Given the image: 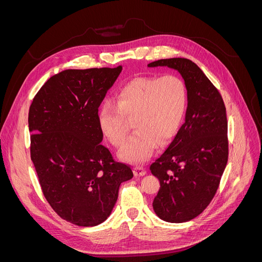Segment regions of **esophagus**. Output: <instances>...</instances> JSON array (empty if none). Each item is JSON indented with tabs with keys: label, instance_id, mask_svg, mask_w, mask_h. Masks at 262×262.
<instances>
[{
	"label": "esophagus",
	"instance_id": "1",
	"mask_svg": "<svg viewBox=\"0 0 262 262\" xmlns=\"http://www.w3.org/2000/svg\"><path fill=\"white\" fill-rule=\"evenodd\" d=\"M145 173H146L145 168L141 167V166H137V167H134V175H136L137 177H142V176H144Z\"/></svg>",
	"mask_w": 262,
	"mask_h": 262
}]
</instances>
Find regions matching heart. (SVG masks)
<instances>
[{
  "instance_id": "obj_1",
  "label": "heart",
  "mask_w": 262,
  "mask_h": 262,
  "mask_svg": "<svg viewBox=\"0 0 262 262\" xmlns=\"http://www.w3.org/2000/svg\"><path fill=\"white\" fill-rule=\"evenodd\" d=\"M187 108V89L179 77H138L117 94V105L105 102L98 123L113 145L120 147L130 131L138 129L119 153L121 160L141 164L152 156L158 143L167 144L175 136Z\"/></svg>"
}]
</instances>
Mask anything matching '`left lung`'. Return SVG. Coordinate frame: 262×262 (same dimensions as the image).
<instances>
[{"mask_svg":"<svg viewBox=\"0 0 262 262\" xmlns=\"http://www.w3.org/2000/svg\"><path fill=\"white\" fill-rule=\"evenodd\" d=\"M147 67L176 70L187 89L185 123L149 167L161 184L153 201L156 215L182 223L202 213L219 188L228 157L226 109L215 86L191 60L162 59Z\"/></svg>","mask_w":262,"mask_h":262,"instance_id":"1","label":"left lung"}]
</instances>
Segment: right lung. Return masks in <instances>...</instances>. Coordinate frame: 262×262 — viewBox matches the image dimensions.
<instances>
[{
	"mask_svg": "<svg viewBox=\"0 0 262 262\" xmlns=\"http://www.w3.org/2000/svg\"><path fill=\"white\" fill-rule=\"evenodd\" d=\"M122 67L66 70L51 76L28 115L31 161L43 195L58 215L96 226L112 214L130 166L101 145L98 107Z\"/></svg>",
	"mask_w": 262,
	"mask_h": 262,
	"instance_id": "1",
	"label": "right lung"
}]
</instances>
